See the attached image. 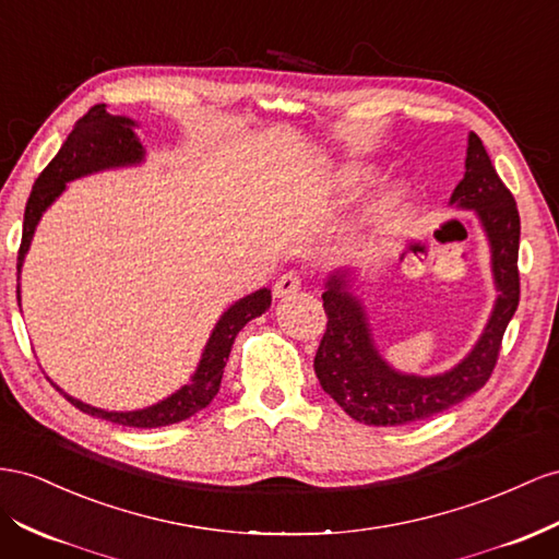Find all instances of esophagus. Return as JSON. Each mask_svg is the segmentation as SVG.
I'll return each mask as SVG.
<instances>
[{"mask_svg": "<svg viewBox=\"0 0 559 559\" xmlns=\"http://www.w3.org/2000/svg\"><path fill=\"white\" fill-rule=\"evenodd\" d=\"M298 289H300L298 275H296V273H286V275H282V277L275 282L273 294H275V298H289V296H294Z\"/></svg>", "mask_w": 559, "mask_h": 559, "instance_id": "obj_1", "label": "esophagus"}]
</instances>
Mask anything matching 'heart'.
I'll return each instance as SVG.
<instances>
[{"label": "heart", "mask_w": 559, "mask_h": 559, "mask_svg": "<svg viewBox=\"0 0 559 559\" xmlns=\"http://www.w3.org/2000/svg\"><path fill=\"white\" fill-rule=\"evenodd\" d=\"M373 178L376 171L371 167L345 164V167H338L326 176V188L341 194V198H353V194L371 186ZM406 200H409V188H406L404 180H392V183L376 192L373 198H369V202L361 206L353 228L345 235V242L350 247H365L369 242H376V239L390 235L404 214Z\"/></svg>", "instance_id": "b5f03b06"}]
</instances>
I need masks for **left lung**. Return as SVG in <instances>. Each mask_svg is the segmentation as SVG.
Returning a JSON list of instances; mask_svg holds the SVG:
<instances>
[{
	"label": "left lung",
	"instance_id": "8db88e82",
	"mask_svg": "<svg viewBox=\"0 0 559 559\" xmlns=\"http://www.w3.org/2000/svg\"><path fill=\"white\" fill-rule=\"evenodd\" d=\"M449 206L473 211L491 253L496 300L477 343L454 367L418 376L390 365L373 341L369 314L355 294L359 270H334L324 282L326 331L314 355V373L341 409L367 426H406L447 412L489 381L506 326L520 304V214L479 135H467L465 174Z\"/></svg>",
	"mask_w": 559,
	"mask_h": 559
}]
</instances>
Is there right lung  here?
<instances>
[{"label":"right lung","mask_w":559,"mask_h":559,"mask_svg":"<svg viewBox=\"0 0 559 559\" xmlns=\"http://www.w3.org/2000/svg\"><path fill=\"white\" fill-rule=\"evenodd\" d=\"M139 122L124 117V115H110L105 110V105H94L88 110L70 135L66 143L60 145L58 155L49 162V167L39 174L35 180L33 192H29V200L25 204V218H23V239H21V251H19V306H21V270L25 263V255L33 245V237L37 225L47 211L60 194L66 192L70 180H78L84 176H92L98 171H110V169H129L139 167L145 162V147L135 133ZM273 294L270 289H259L245 298L235 300V304L225 310L218 322L214 324L209 334V341L202 350L200 365L190 376L186 385H180L169 397H164L155 404L143 406V409L133 412H108L100 409V406L86 404L78 397L68 395L63 388L56 390L63 392V397L78 406L80 412L96 416L103 420H110L117 426H129V428H162L178 424V420H186L202 412L204 406L216 397L223 379V367L228 361L230 348L235 343V336L239 334L247 322L253 317H261L267 308Z\"/></svg>","instance_id":"add662e5"}]
</instances>
